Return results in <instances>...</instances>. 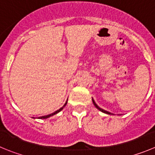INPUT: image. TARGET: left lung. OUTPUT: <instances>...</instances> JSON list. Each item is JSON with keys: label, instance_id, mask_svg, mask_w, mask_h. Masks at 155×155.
<instances>
[{"label": "left lung", "instance_id": "8db88e82", "mask_svg": "<svg viewBox=\"0 0 155 155\" xmlns=\"http://www.w3.org/2000/svg\"><path fill=\"white\" fill-rule=\"evenodd\" d=\"M92 102H93V104H94V106H95V107L97 108V110H100V111H101V112L104 113V114H110V115H114V114H111L110 112H108V111H107V110H105L102 109V108L99 107L97 106V104L95 103V101H94V99H93V98H92Z\"/></svg>", "mask_w": 155, "mask_h": 155}]
</instances>
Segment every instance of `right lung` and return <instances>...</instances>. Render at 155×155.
Wrapping results in <instances>:
<instances>
[{"instance_id": "obj_1", "label": "right lung", "mask_w": 155, "mask_h": 155, "mask_svg": "<svg viewBox=\"0 0 155 155\" xmlns=\"http://www.w3.org/2000/svg\"><path fill=\"white\" fill-rule=\"evenodd\" d=\"M67 100H68V99H67ZM67 104V101H66V103L64 104V106H63L62 107H61V108H60L59 110H56V111H55V112L52 113V114H48V115H46V116H42V117H38V119H47V118L50 117H52V116H54V115H55V114H58V113H59L60 111H61V110H62L63 109H64V107L66 106V104Z\"/></svg>"}]
</instances>
